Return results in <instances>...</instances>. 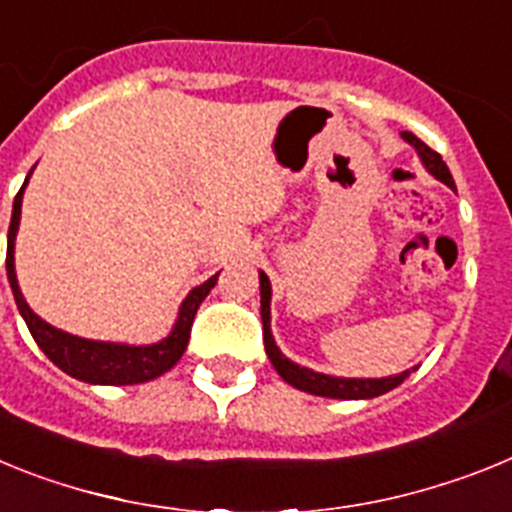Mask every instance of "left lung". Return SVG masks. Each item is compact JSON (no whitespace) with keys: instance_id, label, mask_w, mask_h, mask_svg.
<instances>
[{"instance_id":"left-lung-1","label":"left lung","mask_w":512,"mask_h":512,"mask_svg":"<svg viewBox=\"0 0 512 512\" xmlns=\"http://www.w3.org/2000/svg\"><path fill=\"white\" fill-rule=\"evenodd\" d=\"M402 138L408 140L410 146L418 151L420 161L428 169V174H433L438 182H443L446 187L454 189V179H451L449 166L443 164L441 153H436L433 148H428L420 138H415L413 133H402ZM259 284H261V323H264V346L266 356L274 364V369L279 372V377L287 384L297 387L302 392H310V395L318 397H333V400H372V397L384 395V392L395 390L397 384H402L410 377V372L395 374V377H382V379H346V377H330V374L312 372L307 366L295 364L289 361L287 356L279 351V346L274 343L271 336V284L264 271H259Z\"/></svg>"}]
</instances>
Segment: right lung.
Masks as SVG:
<instances>
[{"mask_svg":"<svg viewBox=\"0 0 512 512\" xmlns=\"http://www.w3.org/2000/svg\"><path fill=\"white\" fill-rule=\"evenodd\" d=\"M33 174V171H30ZM27 174V179H30ZM27 179L22 189L17 192L15 205H12V220H9V233H7V279L15 295L17 310L25 318L27 328L33 333L35 343L40 346L48 359L66 372L69 377L81 379L89 384H140L151 382V379L161 377L169 372L176 361L182 359L189 343V330H192L194 315L200 310L202 300L210 295V289L215 287L217 274L202 282L200 287H194L187 297H184L182 307H179V318H176L174 328L166 338L158 343H148V346H128V343H107V341H89V338L71 336L66 330L53 328L51 323H45L38 318L30 305L25 302L17 284L15 274V235L20 228V212H22V192L27 187Z\"/></svg>","mask_w":512,"mask_h":512,"instance_id":"obj_1","label":"right lung"}]
</instances>
